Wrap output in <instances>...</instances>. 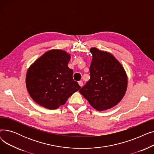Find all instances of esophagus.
I'll return each instance as SVG.
<instances>
[{"instance_id":"34e87169","label":"esophagus","mask_w":154,"mask_h":154,"mask_svg":"<svg viewBox=\"0 0 154 154\" xmlns=\"http://www.w3.org/2000/svg\"><path fill=\"white\" fill-rule=\"evenodd\" d=\"M79 84L80 87L83 86V82L82 81V80H80V81H79Z\"/></svg>"}]
</instances>
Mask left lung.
<instances>
[{
  "instance_id": "obj_1",
  "label": "left lung",
  "mask_w": 154,
  "mask_h": 154,
  "mask_svg": "<svg viewBox=\"0 0 154 154\" xmlns=\"http://www.w3.org/2000/svg\"><path fill=\"white\" fill-rule=\"evenodd\" d=\"M90 51L91 78L79 92L94 109L102 111L122 100L127 91V77L122 65L111 54L95 47Z\"/></svg>"
}]
</instances>
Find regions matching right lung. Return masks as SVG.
I'll use <instances>...</instances> for the list:
<instances>
[{
    "label": "right lung",
    "instance_id": "1",
    "mask_svg": "<svg viewBox=\"0 0 154 154\" xmlns=\"http://www.w3.org/2000/svg\"><path fill=\"white\" fill-rule=\"evenodd\" d=\"M70 55L62 50L45 52L29 68L26 87L32 99L48 109L65 104L69 97L80 89L73 79V70L67 64Z\"/></svg>",
    "mask_w": 154,
    "mask_h": 154
}]
</instances>
